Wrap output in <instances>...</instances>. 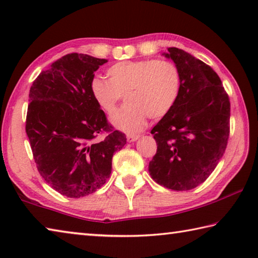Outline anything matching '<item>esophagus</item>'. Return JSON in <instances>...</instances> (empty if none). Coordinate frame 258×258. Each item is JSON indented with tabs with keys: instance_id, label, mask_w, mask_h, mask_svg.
Listing matches in <instances>:
<instances>
[{
	"instance_id": "esophagus-1",
	"label": "esophagus",
	"mask_w": 258,
	"mask_h": 258,
	"mask_svg": "<svg viewBox=\"0 0 258 258\" xmlns=\"http://www.w3.org/2000/svg\"><path fill=\"white\" fill-rule=\"evenodd\" d=\"M140 138V135H127V137H126V140H127V142H134V141H137V140Z\"/></svg>"
}]
</instances>
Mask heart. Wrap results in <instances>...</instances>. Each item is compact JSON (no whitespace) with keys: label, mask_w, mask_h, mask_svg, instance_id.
<instances>
[{"label":"heart","mask_w":258,"mask_h":258,"mask_svg":"<svg viewBox=\"0 0 258 258\" xmlns=\"http://www.w3.org/2000/svg\"><path fill=\"white\" fill-rule=\"evenodd\" d=\"M109 81L95 76L90 81V94L107 115L117 110L123 94L127 104L112 117L115 127L137 133L147 125L148 117L158 119L176 103L181 92V75L167 60H134L108 68Z\"/></svg>","instance_id":"heart-1"}]
</instances>
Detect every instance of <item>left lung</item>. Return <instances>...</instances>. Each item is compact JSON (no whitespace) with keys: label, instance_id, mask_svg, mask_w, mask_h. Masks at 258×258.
I'll return each instance as SVG.
<instances>
[{"label":"left lung","instance_id":"1","mask_svg":"<svg viewBox=\"0 0 258 258\" xmlns=\"http://www.w3.org/2000/svg\"><path fill=\"white\" fill-rule=\"evenodd\" d=\"M166 58L181 75V92L171 111L151 134L157 152L149 163L160 185L186 191L202 184L225 152L230 134V100L217 74L202 60L177 47Z\"/></svg>","mask_w":258,"mask_h":258}]
</instances>
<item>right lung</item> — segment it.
Masks as SVG:
<instances>
[{
	"label": "right lung",
	"instance_id": "right-lung-1",
	"mask_svg": "<svg viewBox=\"0 0 258 258\" xmlns=\"http://www.w3.org/2000/svg\"><path fill=\"white\" fill-rule=\"evenodd\" d=\"M106 59L69 53L43 71L29 90L26 133L41 176L52 189L81 198L110 176L112 156L126 137L112 131L89 84ZM107 132L101 142L97 134Z\"/></svg>",
	"mask_w": 258,
	"mask_h": 258
}]
</instances>
